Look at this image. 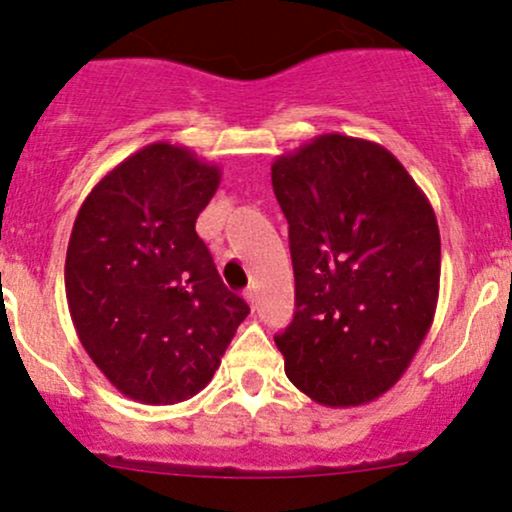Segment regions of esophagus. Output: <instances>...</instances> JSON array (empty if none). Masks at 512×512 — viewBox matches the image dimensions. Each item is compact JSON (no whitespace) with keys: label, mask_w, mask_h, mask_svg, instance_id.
Here are the masks:
<instances>
[{"label":"esophagus","mask_w":512,"mask_h":512,"mask_svg":"<svg viewBox=\"0 0 512 512\" xmlns=\"http://www.w3.org/2000/svg\"><path fill=\"white\" fill-rule=\"evenodd\" d=\"M244 297H246V302L251 304V309L256 307V297H258V292H256V287H249V290L244 292Z\"/></svg>","instance_id":"obj_1"}]
</instances>
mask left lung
Returning a JSON list of instances; mask_svg holds the SVG:
<instances>
[{
  "label": "left lung",
  "mask_w": 512,
  "mask_h": 512,
  "mask_svg": "<svg viewBox=\"0 0 512 512\" xmlns=\"http://www.w3.org/2000/svg\"><path fill=\"white\" fill-rule=\"evenodd\" d=\"M271 181L295 271V317L275 336L287 380L331 409L370 404L433 326V205L389 149L338 132L280 154Z\"/></svg>",
  "instance_id": "8db88e82"
}]
</instances>
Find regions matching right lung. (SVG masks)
Masks as SVG:
<instances>
[{
    "label": "right lung",
    "instance_id": "add662e5",
    "mask_svg": "<svg viewBox=\"0 0 512 512\" xmlns=\"http://www.w3.org/2000/svg\"><path fill=\"white\" fill-rule=\"evenodd\" d=\"M220 166L152 142L91 188L74 220L65 292L79 341L132 401L179 404L208 387L249 304L227 290L195 220Z\"/></svg>",
    "mask_w": 512,
    "mask_h": 512
}]
</instances>
